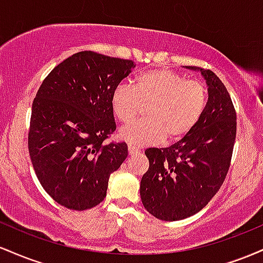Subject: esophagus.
<instances>
[{"label": "esophagus", "mask_w": 263, "mask_h": 263, "mask_svg": "<svg viewBox=\"0 0 263 263\" xmlns=\"http://www.w3.org/2000/svg\"><path fill=\"white\" fill-rule=\"evenodd\" d=\"M128 153H129V155H131V156L137 155V153H140V149H138L137 147L131 146V144H128Z\"/></svg>", "instance_id": "34e87169"}]
</instances>
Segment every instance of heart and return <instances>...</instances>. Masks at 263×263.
<instances>
[{
	"mask_svg": "<svg viewBox=\"0 0 263 263\" xmlns=\"http://www.w3.org/2000/svg\"><path fill=\"white\" fill-rule=\"evenodd\" d=\"M208 91L201 81L186 80L168 69H153L136 78L135 86L119 84L111 93V108L120 121L129 122L141 105L149 104L146 120L126 125L119 137L136 147L179 141L198 125L206 106Z\"/></svg>",
	"mask_w": 263,
	"mask_h": 263,
	"instance_id": "heart-1",
	"label": "heart"
}]
</instances>
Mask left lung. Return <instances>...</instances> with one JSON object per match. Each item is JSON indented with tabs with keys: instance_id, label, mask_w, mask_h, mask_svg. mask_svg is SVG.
Listing matches in <instances>:
<instances>
[{
	"instance_id": "1",
	"label": "left lung",
	"mask_w": 263,
	"mask_h": 263,
	"mask_svg": "<svg viewBox=\"0 0 263 263\" xmlns=\"http://www.w3.org/2000/svg\"><path fill=\"white\" fill-rule=\"evenodd\" d=\"M199 71L208 86V101L194 129L167 148H148L149 168L141 179L144 209L164 221L200 211L218 193L228 174L236 137V112L228 90L211 70Z\"/></svg>"
}]
</instances>
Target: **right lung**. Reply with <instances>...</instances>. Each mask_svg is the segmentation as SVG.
<instances>
[{"label": "right lung", "instance_id": "1", "mask_svg": "<svg viewBox=\"0 0 263 263\" xmlns=\"http://www.w3.org/2000/svg\"><path fill=\"white\" fill-rule=\"evenodd\" d=\"M135 66L132 60L85 50L57 65L39 87L29 156L45 192L68 209L100 204L110 174L127 158L125 142L104 141L116 129L111 93Z\"/></svg>", "mask_w": 263, "mask_h": 263}]
</instances>
